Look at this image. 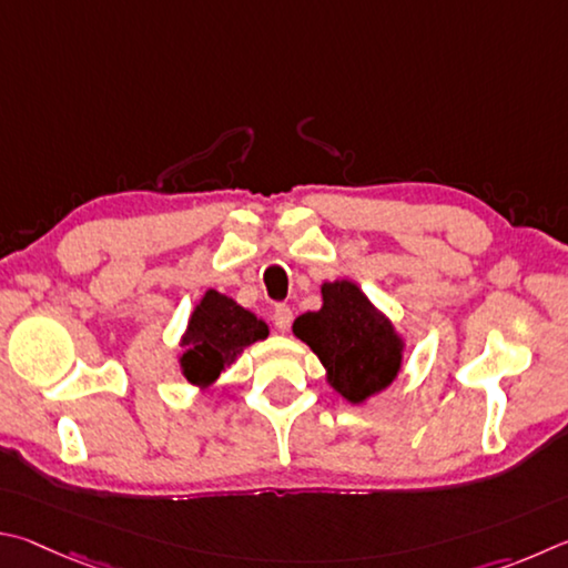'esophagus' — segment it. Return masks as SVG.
<instances>
[{
    "label": "esophagus",
    "mask_w": 568,
    "mask_h": 568,
    "mask_svg": "<svg viewBox=\"0 0 568 568\" xmlns=\"http://www.w3.org/2000/svg\"><path fill=\"white\" fill-rule=\"evenodd\" d=\"M292 320H294V312H292V306H286V304H276L274 306V326L278 332H286L292 326Z\"/></svg>",
    "instance_id": "1"
}]
</instances>
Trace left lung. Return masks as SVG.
<instances>
[{
  "mask_svg": "<svg viewBox=\"0 0 568 568\" xmlns=\"http://www.w3.org/2000/svg\"><path fill=\"white\" fill-rule=\"evenodd\" d=\"M322 300L320 312L294 322V334L320 356L334 392L364 404L396 379L404 339L354 282L322 284Z\"/></svg>",
  "mask_w": 568,
  "mask_h": 568,
  "instance_id": "8db88e82",
  "label": "left lung"
}]
</instances>
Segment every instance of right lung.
<instances>
[{
	"label": "right lung",
	"mask_w": 568,
	"mask_h": 568,
	"mask_svg": "<svg viewBox=\"0 0 568 568\" xmlns=\"http://www.w3.org/2000/svg\"><path fill=\"white\" fill-rule=\"evenodd\" d=\"M268 326L234 300L209 290L189 316L179 366L189 384L212 386L248 344L266 339Z\"/></svg>",
	"instance_id": "1"
}]
</instances>
